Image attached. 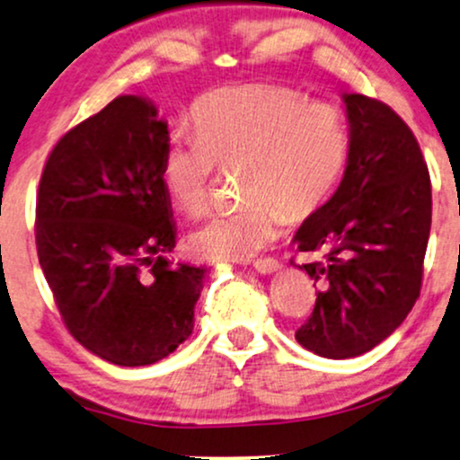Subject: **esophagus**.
Instances as JSON below:
<instances>
[{"label":"esophagus","mask_w":460,"mask_h":460,"mask_svg":"<svg viewBox=\"0 0 460 460\" xmlns=\"http://www.w3.org/2000/svg\"><path fill=\"white\" fill-rule=\"evenodd\" d=\"M279 267H282V264L275 261V258H261V261L253 262V269H256V271L262 273V275H271V273L278 271Z\"/></svg>","instance_id":"esophagus-1"}]
</instances>
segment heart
<instances>
[{
    "instance_id": "obj_1",
    "label": "heart",
    "mask_w": 460,
    "mask_h": 460,
    "mask_svg": "<svg viewBox=\"0 0 460 460\" xmlns=\"http://www.w3.org/2000/svg\"><path fill=\"white\" fill-rule=\"evenodd\" d=\"M193 131L170 133L164 182L185 213L207 207L215 165L245 164L241 207L217 210L189 234L207 261H243L278 236L290 219L314 215L336 191L349 159L344 111L327 101L305 102L279 84L208 92L191 107Z\"/></svg>"
}]
</instances>
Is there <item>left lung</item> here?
I'll use <instances>...</instances> for the list:
<instances>
[{"label": "left lung", "instance_id": "left-lung-1", "mask_svg": "<svg viewBox=\"0 0 460 460\" xmlns=\"http://www.w3.org/2000/svg\"><path fill=\"white\" fill-rule=\"evenodd\" d=\"M349 159L340 187L296 230L301 271L318 282L301 347L329 359L368 353L420 296L430 234V176L411 128L385 102L342 94Z\"/></svg>", "mask_w": 460, "mask_h": 460}]
</instances>
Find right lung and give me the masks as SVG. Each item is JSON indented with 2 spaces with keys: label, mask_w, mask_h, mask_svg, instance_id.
<instances>
[{
  "label": "right lung",
  "mask_w": 460,
  "mask_h": 460,
  "mask_svg": "<svg viewBox=\"0 0 460 460\" xmlns=\"http://www.w3.org/2000/svg\"><path fill=\"white\" fill-rule=\"evenodd\" d=\"M167 122L124 94L64 135L36 198L38 261L64 325L116 366H148L193 332L207 269L170 262Z\"/></svg>",
  "instance_id": "1"
}]
</instances>
